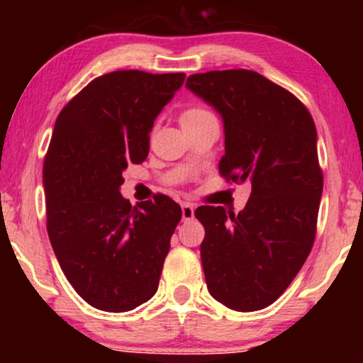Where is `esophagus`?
I'll return each instance as SVG.
<instances>
[{
  "label": "esophagus",
  "instance_id": "34e87169",
  "mask_svg": "<svg viewBox=\"0 0 363 363\" xmlns=\"http://www.w3.org/2000/svg\"><path fill=\"white\" fill-rule=\"evenodd\" d=\"M193 216H195V208L190 203H183L182 205V218L183 221H190L193 220Z\"/></svg>",
  "mask_w": 363,
  "mask_h": 363
}]
</instances>
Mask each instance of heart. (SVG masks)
<instances>
[{
	"label": "heart",
	"instance_id": "1",
	"mask_svg": "<svg viewBox=\"0 0 363 363\" xmlns=\"http://www.w3.org/2000/svg\"><path fill=\"white\" fill-rule=\"evenodd\" d=\"M210 117H213V113L210 111H206V108L188 107L182 112L180 123H182V127H186V125H193V123L206 121V118H210Z\"/></svg>",
	"mask_w": 363,
	"mask_h": 363
}]
</instances>
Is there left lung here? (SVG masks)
I'll return each instance as SVG.
<instances>
[{
    "mask_svg": "<svg viewBox=\"0 0 363 363\" xmlns=\"http://www.w3.org/2000/svg\"><path fill=\"white\" fill-rule=\"evenodd\" d=\"M186 87L223 118L221 177L251 185L238 215L196 208L208 291L233 311L264 309L297 276L315 240L324 177L314 121L289 91L247 69L193 74Z\"/></svg>",
    "mask_w": 363,
    "mask_h": 363,
    "instance_id": "left-lung-1",
    "label": "left lung"
}]
</instances>
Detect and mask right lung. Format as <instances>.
Returning a JSON list of instances; mask_svg holds the SVG:
<instances>
[{"mask_svg":"<svg viewBox=\"0 0 363 363\" xmlns=\"http://www.w3.org/2000/svg\"><path fill=\"white\" fill-rule=\"evenodd\" d=\"M183 81V72L113 71L57 116L43 167L48 235L67 281L96 309L132 311L158 289L182 208L165 195L132 206L122 172L145 160L153 121Z\"/></svg>","mask_w":363,"mask_h":363,"instance_id":"add662e5","label":"right lung"}]
</instances>
